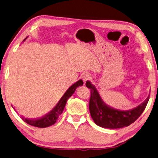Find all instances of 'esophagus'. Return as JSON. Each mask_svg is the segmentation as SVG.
Returning a JSON list of instances; mask_svg holds the SVG:
<instances>
[{
    "mask_svg": "<svg viewBox=\"0 0 158 158\" xmlns=\"http://www.w3.org/2000/svg\"><path fill=\"white\" fill-rule=\"evenodd\" d=\"M81 77H82V81H83V82L85 83V82H86L87 81H88L89 80H90L91 77H90V75L89 73H82L81 75Z\"/></svg>",
    "mask_w": 158,
    "mask_h": 158,
    "instance_id": "obj_1",
    "label": "esophagus"
}]
</instances>
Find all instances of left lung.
Listing matches in <instances>:
<instances>
[{
  "instance_id": "8db88e82",
  "label": "left lung",
  "mask_w": 158,
  "mask_h": 158,
  "mask_svg": "<svg viewBox=\"0 0 158 158\" xmlns=\"http://www.w3.org/2000/svg\"><path fill=\"white\" fill-rule=\"evenodd\" d=\"M86 87L91 89L89 112L96 125L105 128L117 129L131 125L136 121L144 110L149 96L139 106L129 110H120L107 105L102 99L96 87L90 81Z\"/></svg>"
}]
</instances>
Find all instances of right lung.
<instances>
[{"mask_svg": "<svg viewBox=\"0 0 158 158\" xmlns=\"http://www.w3.org/2000/svg\"><path fill=\"white\" fill-rule=\"evenodd\" d=\"M27 37L23 41L26 40ZM83 85V81L82 80L77 81L73 84L71 86L66 90V92L64 93V94L62 96V97L60 98V100L58 101L56 106L52 109L51 111H50L48 113H47L44 117H41L37 119H30L21 117L22 120L24 121L25 122L29 124L30 126L38 127V128H46V127L51 126L56 122L58 117L63 112V110L64 109L66 106V101L73 94V93L76 91V88L80 86H82Z\"/></svg>", "mask_w": 158, "mask_h": 158, "instance_id": "right-lung-1", "label": "right lung"}]
</instances>
